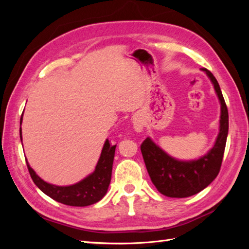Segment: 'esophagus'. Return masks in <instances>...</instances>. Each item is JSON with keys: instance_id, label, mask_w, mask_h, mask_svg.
Returning a JSON list of instances; mask_svg holds the SVG:
<instances>
[{"instance_id": "34e87169", "label": "esophagus", "mask_w": 249, "mask_h": 249, "mask_svg": "<svg viewBox=\"0 0 249 249\" xmlns=\"http://www.w3.org/2000/svg\"><path fill=\"white\" fill-rule=\"evenodd\" d=\"M133 127H134V130L136 131L137 133L142 132L143 131V123H142V120H140L139 118H135L133 120Z\"/></svg>"}]
</instances>
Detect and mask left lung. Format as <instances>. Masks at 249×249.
Masks as SVG:
<instances>
[{
	"label": "left lung",
	"instance_id": "obj_1",
	"mask_svg": "<svg viewBox=\"0 0 249 249\" xmlns=\"http://www.w3.org/2000/svg\"><path fill=\"white\" fill-rule=\"evenodd\" d=\"M220 103L219 133L213 147L198 159L183 161L169 156L147 137L141 144V153L153 184L161 194L168 197L184 198L200 192L213 182L219 173L229 133V112L220 86L206 69Z\"/></svg>",
	"mask_w": 249,
	"mask_h": 249
}]
</instances>
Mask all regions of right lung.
Masks as SVG:
<instances>
[{
    "label": "right lung",
    "mask_w": 249,
    "mask_h": 249,
    "mask_svg": "<svg viewBox=\"0 0 249 249\" xmlns=\"http://www.w3.org/2000/svg\"><path fill=\"white\" fill-rule=\"evenodd\" d=\"M22 115L20 117V125ZM20 141L21 127H19ZM116 145H111L108 139L104 143L100 159L96 163L92 173L83 178L80 182L70 186H56L47 183L36 175V172L30 166L27 159V166L34 184L39 189L54 200L63 205L71 207H87L100 201L106 195L111 182L113 160H114Z\"/></svg>",
    "instance_id": "add662e5"
}]
</instances>
